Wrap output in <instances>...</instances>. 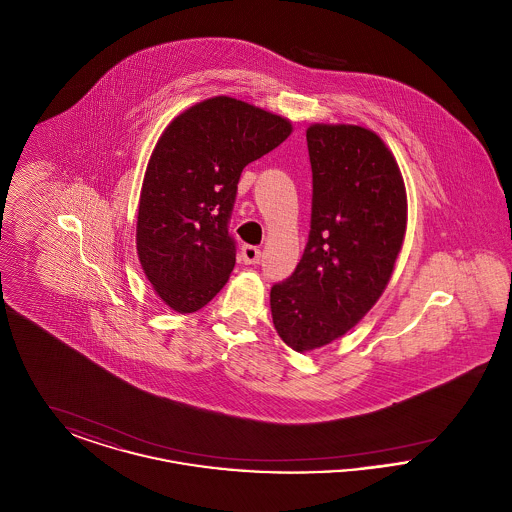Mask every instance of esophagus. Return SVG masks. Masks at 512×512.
Wrapping results in <instances>:
<instances>
[{
	"label": "esophagus",
	"mask_w": 512,
	"mask_h": 512,
	"mask_svg": "<svg viewBox=\"0 0 512 512\" xmlns=\"http://www.w3.org/2000/svg\"><path fill=\"white\" fill-rule=\"evenodd\" d=\"M242 259H244L245 265H257L261 261V249L255 245H244Z\"/></svg>",
	"instance_id": "1"
}]
</instances>
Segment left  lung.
Instances as JSON below:
<instances>
[{
	"mask_svg": "<svg viewBox=\"0 0 512 512\" xmlns=\"http://www.w3.org/2000/svg\"><path fill=\"white\" fill-rule=\"evenodd\" d=\"M311 232L295 272L270 290L272 322L297 353L345 336L390 282L407 230V190L384 140L357 124L307 128Z\"/></svg>",
	"mask_w": 512,
	"mask_h": 512,
	"instance_id": "8db88e82",
	"label": "left lung"
}]
</instances>
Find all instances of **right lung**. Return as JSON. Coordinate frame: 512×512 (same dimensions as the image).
<instances>
[{"label":"right lung","mask_w":512,"mask_h":512,"mask_svg":"<svg viewBox=\"0 0 512 512\" xmlns=\"http://www.w3.org/2000/svg\"><path fill=\"white\" fill-rule=\"evenodd\" d=\"M292 132L280 115L215 96L182 111L159 136L140 192L136 251L174 313L199 311L228 282L236 265L228 219L240 174Z\"/></svg>","instance_id":"obj_1"}]
</instances>
